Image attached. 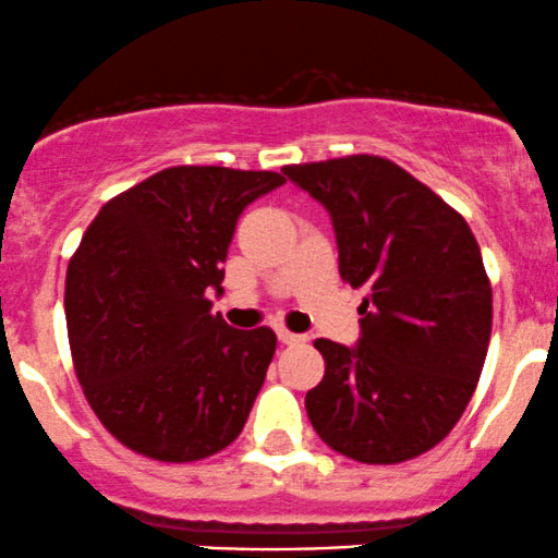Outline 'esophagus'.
Instances as JSON below:
<instances>
[{
    "label": "esophagus",
    "mask_w": 558,
    "mask_h": 558,
    "mask_svg": "<svg viewBox=\"0 0 558 558\" xmlns=\"http://www.w3.org/2000/svg\"><path fill=\"white\" fill-rule=\"evenodd\" d=\"M277 337H279V342H284V345H298V342L305 340L303 335H295V331H290L284 327H277Z\"/></svg>",
    "instance_id": "1"
}]
</instances>
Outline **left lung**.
<instances>
[{"label": "left lung", "instance_id": "left-lung-1", "mask_svg": "<svg viewBox=\"0 0 558 558\" xmlns=\"http://www.w3.org/2000/svg\"><path fill=\"white\" fill-rule=\"evenodd\" d=\"M331 216L340 277L363 287L353 348L316 340L327 372L305 396L316 435L361 464L435 448L474 396L493 290L472 229L446 199L377 155L284 166Z\"/></svg>", "mask_w": 558, "mask_h": 558}]
</instances>
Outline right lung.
Here are the masks:
<instances>
[{
	"label": "right lung",
	"instance_id": "1",
	"mask_svg": "<svg viewBox=\"0 0 558 558\" xmlns=\"http://www.w3.org/2000/svg\"><path fill=\"white\" fill-rule=\"evenodd\" d=\"M274 171L177 166L102 205L71 258L65 318L92 411L155 461L208 459L236 440L277 350L268 327L213 316L242 210Z\"/></svg>",
	"mask_w": 558,
	"mask_h": 558
}]
</instances>
